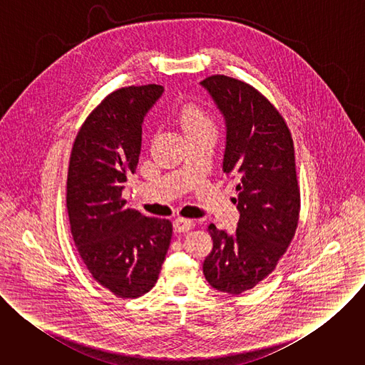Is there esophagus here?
I'll return each instance as SVG.
<instances>
[{
  "mask_svg": "<svg viewBox=\"0 0 365 365\" xmlns=\"http://www.w3.org/2000/svg\"><path fill=\"white\" fill-rule=\"evenodd\" d=\"M173 227H175V231H178V232H187L193 228V222L190 220L179 217L173 221Z\"/></svg>",
  "mask_w": 365,
  "mask_h": 365,
  "instance_id": "obj_1",
  "label": "esophagus"
}]
</instances>
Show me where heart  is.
Segmentation results:
<instances>
[{"mask_svg": "<svg viewBox=\"0 0 365 365\" xmlns=\"http://www.w3.org/2000/svg\"><path fill=\"white\" fill-rule=\"evenodd\" d=\"M179 121L185 130V133H203V131H215V124L212 117L207 114L203 108L187 103L179 113Z\"/></svg>", "mask_w": 365, "mask_h": 365, "instance_id": "obj_1", "label": "heart"}]
</instances>
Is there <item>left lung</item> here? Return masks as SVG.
<instances>
[{
  "mask_svg": "<svg viewBox=\"0 0 365 365\" xmlns=\"http://www.w3.org/2000/svg\"><path fill=\"white\" fill-rule=\"evenodd\" d=\"M227 124L222 170L237 176L234 234L210 225L212 251L203 274L214 289L240 294L264 280L292 242L300 211L290 130L254 86L225 75L203 79Z\"/></svg>",
  "mask_w": 365,
  "mask_h": 365,
  "instance_id": "8db88e82",
  "label": "left lung"
}]
</instances>
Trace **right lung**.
<instances>
[{
  "label": "right lung",
  "instance_id": "add662e5",
  "mask_svg": "<svg viewBox=\"0 0 365 365\" xmlns=\"http://www.w3.org/2000/svg\"><path fill=\"white\" fill-rule=\"evenodd\" d=\"M163 91L150 83L111 92L88 115L71 153L66 207L75 245L92 277L123 299L151 290L172 240L169 220L144 217L123 199L144 115Z\"/></svg>",
  "mask_w": 365,
  "mask_h": 365
}]
</instances>
